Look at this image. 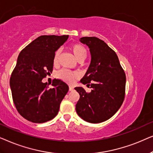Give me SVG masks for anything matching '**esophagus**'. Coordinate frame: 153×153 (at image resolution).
Returning <instances> with one entry per match:
<instances>
[{"label":"esophagus","instance_id":"34e87169","mask_svg":"<svg viewBox=\"0 0 153 153\" xmlns=\"http://www.w3.org/2000/svg\"><path fill=\"white\" fill-rule=\"evenodd\" d=\"M73 86H69V91H73Z\"/></svg>","mask_w":153,"mask_h":153}]
</instances>
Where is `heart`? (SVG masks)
Instances as JSON below:
<instances>
[{
	"mask_svg": "<svg viewBox=\"0 0 153 153\" xmlns=\"http://www.w3.org/2000/svg\"><path fill=\"white\" fill-rule=\"evenodd\" d=\"M71 50L72 51L73 54H74L75 59L80 62L83 61L86 58L87 56V50L82 45L75 43L72 45L70 47ZM60 51H56L54 54V57H53V64L54 66H56L59 63V56ZM56 78L60 79V80H64L65 82L68 83H73L74 81L78 78V74L75 71H69L68 69H62L59 71H58L56 74Z\"/></svg>",
	"mask_w": 153,
	"mask_h": 153,
	"instance_id": "heart-1",
	"label": "heart"
}]
</instances>
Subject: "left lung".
I'll use <instances>...</instances> for the list:
<instances>
[{"instance_id": "obj_1", "label": "left lung", "mask_w": 153, "mask_h": 153, "mask_svg": "<svg viewBox=\"0 0 153 153\" xmlns=\"http://www.w3.org/2000/svg\"><path fill=\"white\" fill-rule=\"evenodd\" d=\"M80 42L89 47L91 64L80 82L90 86L87 93L75 87L80 99L75 105L78 115L85 121L100 123L115 115L125 96L126 75L115 51L96 37H83Z\"/></svg>"}]
</instances>
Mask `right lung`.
Here are the masks:
<instances>
[{
    "label": "right lung",
    "mask_w": 153,
    "mask_h": 153,
    "mask_svg": "<svg viewBox=\"0 0 153 153\" xmlns=\"http://www.w3.org/2000/svg\"><path fill=\"white\" fill-rule=\"evenodd\" d=\"M68 36H41L19 53L10 85L18 113L27 120L43 123L57 115L60 103L68 91L62 80H52L48 88L42 80L53 70V57Z\"/></svg>",
    "instance_id": "right-lung-1"
}]
</instances>
